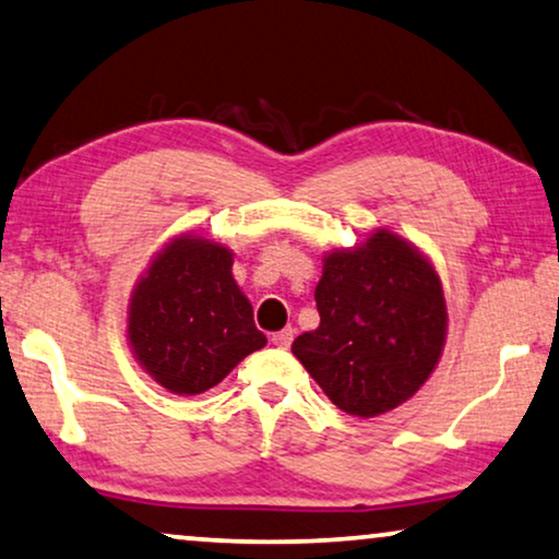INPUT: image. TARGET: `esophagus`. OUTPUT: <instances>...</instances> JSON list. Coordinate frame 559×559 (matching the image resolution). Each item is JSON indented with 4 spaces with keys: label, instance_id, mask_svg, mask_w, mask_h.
<instances>
[{
    "label": "esophagus",
    "instance_id": "1",
    "mask_svg": "<svg viewBox=\"0 0 559 559\" xmlns=\"http://www.w3.org/2000/svg\"><path fill=\"white\" fill-rule=\"evenodd\" d=\"M271 342L276 344L278 349H288L290 347V342H294V329H283V332H276L271 336Z\"/></svg>",
    "mask_w": 559,
    "mask_h": 559
}]
</instances>
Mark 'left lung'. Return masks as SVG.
<instances>
[{
  "mask_svg": "<svg viewBox=\"0 0 559 559\" xmlns=\"http://www.w3.org/2000/svg\"><path fill=\"white\" fill-rule=\"evenodd\" d=\"M313 298L319 329L290 349L336 407L372 418L423 388L445 342V304L418 250L374 233L365 248L326 258Z\"/></svg>",
  "mask_w": 559,
  "mask_h": 559,
  "instance_id": "1",
  "label": "left lung"
}]
</instances>
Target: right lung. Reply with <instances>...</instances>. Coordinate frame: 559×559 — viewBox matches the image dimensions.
Masks as SVG:
<instances>
[{"label": "right lung", "mask_w": 559, "mask_h": 559, "mask_svg": "<svg viewBox=\"0 0 559 559\" xmlns=\"http://www.w3.org/2000/svg\"><path fill=\"white\" fill-rule=\"evenodd\" d=\"M230 269V250L185 235L156 255L133 290V355L169 392L200 395L265 344Z\"/></svg>", "instance_id": "obj_1"}]
</instances>
